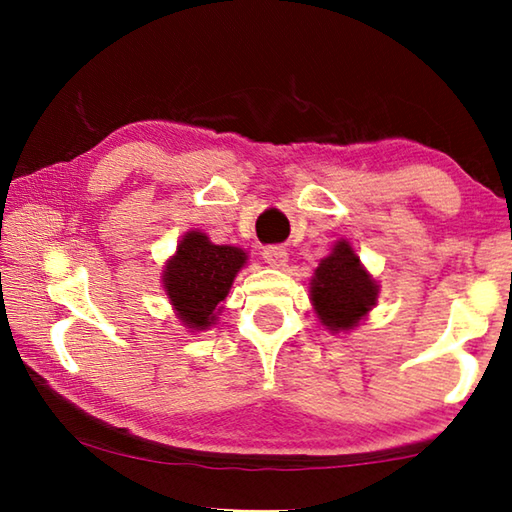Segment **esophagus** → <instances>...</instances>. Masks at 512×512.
<instances>
[{
    "label": "esophagus",
    "mask_w": 512,
    "mask_h": 512,
    "mask_svg": "<svg viewBox=\"0 0 512 512\" xmlns=\"http://www.w3.org/2000/svg\"><path fill=\"white\" fill-rule=\"evenodd\" d=\"M262 257L266 259L268 264L275 266V268H282L284 264H287V250H284L282 246H268L262 250Z\"/></svg>",
    "instance_id": "34e87169"
}]
</instances>
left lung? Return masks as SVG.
<instances>
[{
    "mask_svg": "<svg viewBox=\"0 0 512 512\" xmlns=\"http://www.w3.org/2000/svg\"><path fill=\"white\" fill-rule=\"evenodd\" d=\"M311 300L325 327L352 329L377 300V284L363 271L348 241H339L334 253L318 264L311 280Z\"/></svg>",
    "mask_w": 512,
    "mask_h": 512,
    "instance_id": "1",
    "label": "left lung"
}]
</instances>
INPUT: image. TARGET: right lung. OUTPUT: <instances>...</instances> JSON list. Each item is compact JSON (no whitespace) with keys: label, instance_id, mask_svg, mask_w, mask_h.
I'll return each instance as SVG.
<instances>
[{"label":"right lung","instance_id":"right-lung-1","mask_svg":"<svg viewBox=\"0 0 512 512\" xmlns=\"http://www.w3.org/2000/svg\"><path fill=\"white\" fill-rule=\"evenodd\" d=\"M246 253L235 246H214L203 232H187L164 271V289L178 311V318L192 329H207L219 302L228 296L230 284Z\"/></svg>","mask_w":512,"mask_h":512}]
</instances>
